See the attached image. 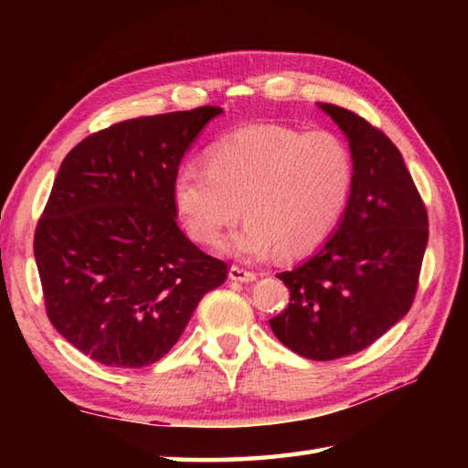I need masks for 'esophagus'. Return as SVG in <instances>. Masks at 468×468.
Returning a JSON list of instances; mask_svg holds the SVG:
<instances>
[{"mask_svg":"<svg viewBox=\"0 0 468 468\" xmlns=\"http://www.w3.org/2000/svg\"><path fill=\"white\" fill-rule=\"evenodd\" d=\"M229 277H231L233 282H241V283H250L257 280V275L253 271H247L243 267H237V265H233L231 270H229Z\"/></svg>","mask_w":468,"mask_h":468,"instance_id":"34e87169","label":"esophagus"}]
</instances>
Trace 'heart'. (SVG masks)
<instances>
[{"mask_svg":"<svg viewBox=\"0 0 468 468\" xmlns=\"http://www.w3.org/2000/svg\"><path fill=\"white\" fill-rule=\"evenodd\" d=\"M352 183L350 151L335 134L253 124L217 143L207 165L178 166L173 201L198 243L217 241L243 208L247 223L223 251L257 261L275 250L300 257L320 247L340 221Z\"/></svg>","mask_w":468,"mask_h":468,"instance_id":"heart-1","label":"heart"}]
</instances>
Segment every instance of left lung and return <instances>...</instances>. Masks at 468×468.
Instances as JSON below:
<instances>
[{"label": "left lung", "instance_id": "obj_1", "mask_svg": "<svg viewBox=\"0 0 468 468\" xmlns=\"http://www.w3.org/2000/svg\"><path fill=\"white\" fill-rule=\"evenodd\" d=\"M350 143L354 183L334 235L277 273L290 305L273 334L307 360L362 352L409 314L429 243V215L399 148L352 111L320 104Z\"/></svg>", "mask_w": 468, "mask_h": 468}]
</instances>
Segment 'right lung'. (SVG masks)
I'll list each match as a JSON object with an SVG mask.
<instances>
[{
    "label": "right lung",
    "mask_w": 468,
    "mask_h": 468,
    "mask_svg": "<svg viewBox=\"0 0 468 468\" xmlns=\"http://www.w3.org/2000/svg\"><path fill=\"white\" fill-rule=\"evenodd\" d=\"M223 111L141 116L78 143L59 165L34 235L46 314L94 362L143 367L178 342L227 263L176 225L173 178Z\"/></svg>",
    "instance_id": "right-lung-1"
}]
</instances>
